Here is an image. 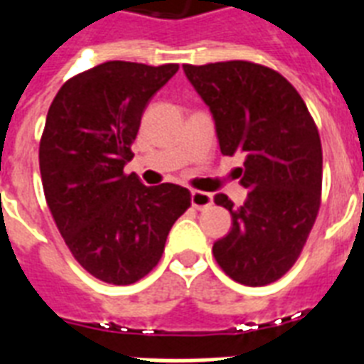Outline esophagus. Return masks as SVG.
Masks as SVG:
<instances>
[{
  "instance_id": "1",
  "label": "esophagus",
  "mask_w": 364,
  "mask_h": 364,
  "mask_svg": "<svg viewBox=\"0 0 364 364\" xmlns=\"http://www.w3.org/2000/svg\"><path fill=\"white\" fill-rule=\"evenodd\" d=\"M191 204L196 210H205L213 204V196L210 193H204V191H191Z\"/></svg>"
}]
</instances>
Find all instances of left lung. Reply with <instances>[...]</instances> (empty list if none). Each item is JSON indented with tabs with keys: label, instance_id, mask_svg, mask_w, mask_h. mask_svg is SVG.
Wrapping results in <instances>:
<instances>
[{
	"label": "left lung",
	"instance_id": "left-lung-1",
	"mask_svg": "<svg viewBox=\"0 0 364 364\" xmlns=\"http://www.w3.org/2000/svg\"><path fill=\"white\" fill-rule=\"evenodd\" d=\"M183 71L210 107L221 153L245 156L243 205L221 193L213 198L232 215L230 232L213 243L215 260L234 282L268 285L299 259L319 211L317 126L293 85L270 68L230 60Z\"/></svg>",
	"mask_w": 364,
	"mask_h": 364
}]
</instances>
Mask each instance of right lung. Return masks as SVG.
<instances>
[{"label":"right lung","instance_id":"add662e5","mask_svg":"<svg viewBox=\"0 0 364 364\" xmlns=\"http://www.w3.org/2000/svg\"><path fill=\"white\" fill-rule=\"evenodd\" d=\"M177 70L105 62L65 81L48 107L39 143L48 210L77 262L105 283L147 276L191 205L185 187H145L124 173L149 100Z\"/></svg>","mask_w":364,"mask_h":364}]
</instances>
